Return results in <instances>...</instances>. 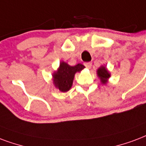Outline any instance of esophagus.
<instances>
[{
    "instance_id": "1",
    "label": "esophagus",
    "mask_w": 146,
    "mask_h": 146,
    "mask_svg": "<svg viewBox=\"0 0 146 146\" xmlns=\"http://www.w3.org/2000/svg\"><path fill=\"white\" fill-rule=\"evenodd\" d=\"M84 65H85V66L87 69H90L91 66H92V63H90V62H88V63H84Z\"/></svg>"
}]
</instances>
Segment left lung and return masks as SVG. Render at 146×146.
<instances>
[{
	"label": "left lung",
	"mask_w": 146,
	"mask_h": 146,
	"mask_svg": "<svg viewBox=\"0 0 146 146\" xmlns=\"http://www.w3.org/2000/svg\"><path fill=\"white\" fill-rule=\"evenodd\" d=\"M97 75L100 79V81L103 84H106L107 83L108 79L110 77V72L107 70V69L104 66H101L100 68L97 70Z\"/></svg>",
	"instance_id": "1"
}]
</instances>
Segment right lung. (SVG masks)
<instances>
[{"label":"right lung","instance_id":"obj_1","mask_svg":"<svg viewBox=\"0 0 146 146\" xmlns=\"http://www.w3.org/2000/svg\"><path fill=\"white\" fill-rule=\"evenodd\" d=\"M84 68L85 66L81 63L72 66L62 61L60 63L58 70L53 74V84L61 92H67L73 85L75 73L80 72Z\"/></svg>","mask_w":146,"mask_h":146}]
</instances>
